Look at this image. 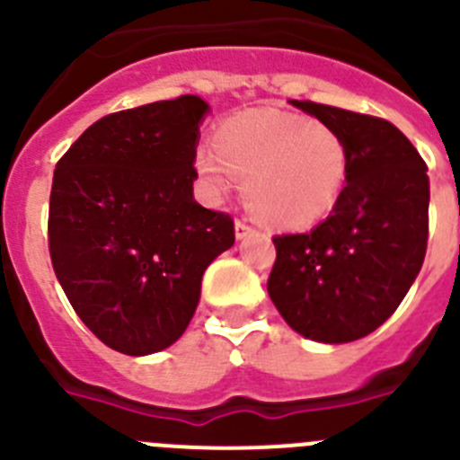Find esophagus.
<instances>
[{"instance_id": "esophagus-1", "label": "esophagus", "mask_w": 460, "mask_h": 460, "mask_svg": "<svg viewBox=\"0 0 460 460\" xmlns=\"http://www.w3.org/2000/svg\"><path fill=\"white\" fill-rule=\"evenodd\" d=\"M252 231H254V229H252V226L250 225H247V222H244V220H235V238H244V235H247V234H252Z\"/></svg>"}]
</instances>
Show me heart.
I'll return each mask as SVG.
<instances>
[{
    "mask_svg": "<svg viewBox=\"0 0 460 460\" xmlns=\"http://www.w3.org/2000/svg\"><path fill=\"white\" fill-rule=\"evenodd\" d=\"M195 170L206 197L220 201L243 179L247 208L283 229L315 225L341 199L349 147L333 124L279 109L225 119L216 143H201Z\"/></svg>",
    "mask_w": 460,
    "mask_h": 460,
    "instance_id": "heart-1",
    "label": "heart"
}]
</instances>
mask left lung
<instances>
[{"label": "left lung", "instance_id": "left-lung-1", "mask_svg": "<svg viewBox=\"0 0 460 460\" xmlns=\"http://www.w3.org/2000/svg\"><path fill=\"white\" fill-rule=\"evenodd\" d=\"M290 104L345 136L349 172L327 220L272 238L270 299L304 338L358 341L393 315L424 263L427 163L388 119L315 102Z\"/></svg>", "mask_w": 460, "mask_h": 460}]
</instances>
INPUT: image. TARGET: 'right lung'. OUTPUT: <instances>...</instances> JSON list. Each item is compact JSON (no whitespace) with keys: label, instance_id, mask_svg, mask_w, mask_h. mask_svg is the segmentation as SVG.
<instances>
[{"label":"right lung","instance_id":"right-lung-1","mask_svg":"<svg viewBox=\"0 0 460 460\" xmlns=\"http://www.w3.org/2000/svg\"><path fill=\"white\" fill-rule=\"evenodd\" d=\"M206 111L181 94L111 113L56 163V279L85 327L122 354H154L181 338L204 270L235 240L229 213L192 197Z\"/></svg>","mask_w":460,"mask_h":460}]
</instances>
